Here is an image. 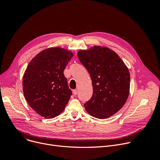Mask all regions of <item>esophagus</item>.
I'll use <instances>...</instances> for the list:
<instances>
[{
	"label": "esophagus",
	"mask_w": 160,
	"mask_h": 160,
	"mask_svg": "<svg viewBox=\"0 0 160 160\" xmlns=\"http://www.w3.org/2000/svg\"><path fill=\"white\" fill-rule=\"evenodd\" d=\"M73 94H74V95H76L78 94V90H73Z\"/></svg>",
	"instance_id": "1"
}]
</instances>
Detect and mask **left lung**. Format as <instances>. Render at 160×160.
I'll use <instances>...</instances> for the list:
<instances>
[{
	"instance_id": "1",
	"label": "left lung",
	"mask_w": 160,
	"mask_h": 160,
	"mask_svg": "<svg viewBox=\"0 0 160 160\" xmlns=\"http://www.w3.org/2000/svg\"><path fill=\"white\" fill-rule=\"evenodd\" d=\"M78 56L92 80L93 95L84 104L86 111L98 119L113 116L123 107L129 96L128 67L116 52L105 46L80 50Z\"/></svg>"
}]
</instances>
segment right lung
<instances>
[{"label": "right lung", "mask_w": 160, "mask_h": 160, "mask_svg": "<svg viewBox=\"0 0 160 160\" xmlns=\"http://www.w3.org/2000/svg\"><path fill=\"white\" fill-rule=\"evenodd\" d=\"M74 56L60 47L45 49L32 59L23 78V92L30 107L44 118H53L65 109L72 92L63 70Z\"/></svg>", "instance_id": "right-lung-1"}]
</instances>
